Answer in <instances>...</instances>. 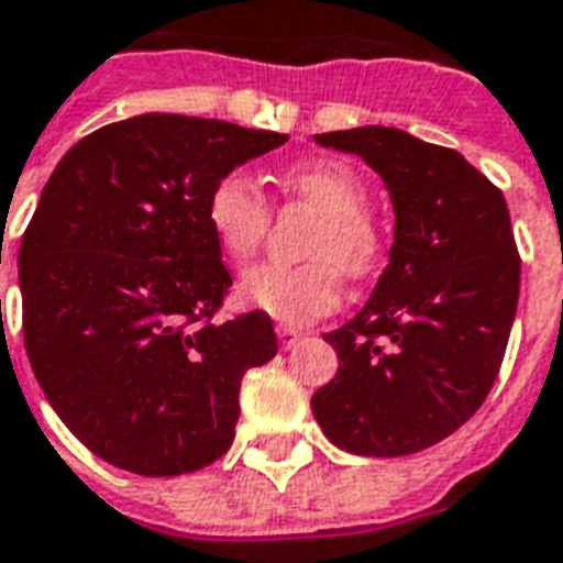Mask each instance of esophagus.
<instances>
[{"label": "esophagus", "instance_id": "esophagus-1", "mask_svg": "<svg viewBox=\"0 0 563 563\" xmlns=\"http://www.w3.org/2000/svg\"><path fill=\"white\" fill-rule=\"evenodd\" d=\"M276 332H278V341H282V346H285V350H290V346L297 344L299 338H302V332H299V329H290V327H278Z\"/></svg>", "mask_w": 563, "mask_h": 563}]
</instances>
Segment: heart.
<instances>
[{"label": "heart", "mask_w": 563, "mask_h": 563, "mask_svg": "<svg viewBox=\"0 0 563 563\" xmlns=\"http://www.w3.org/2000/svg\"><path fill=\"white\" fill-rule=\"evenodd\" d=\"M285 192L314 207L323 217L306 266L261 264L236 282V297L287 327H306L341 302V269L346 276H367L379 261L383 243L365 217L367 189L350 168L332 163H306L285 172ZM207 225L219 249L243 264L257 255L269 231V205L246 175H225L207 196Z\"/></svg>", "instance_id": "1"}]
</instances>
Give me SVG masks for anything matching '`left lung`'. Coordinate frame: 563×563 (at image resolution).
Here are the masks:
<instances>
[{"instance_id": "left-lung-1", "label": "left lung", "mask_w": 563, "mask_h": 563, "mask_svg": "<svg viewBox=\"0 0 563 563\" xmlns=\"http://www.w3.org/2000/svg\"><path fill=\"white\" fill-rule=\"evenodd\" d=\"M386 184L395 243L362 311L327 341L338 374L311 397L332 445L404 457L437 445L484 404L517 317L519 255L501 189L466 156L397 126L320 133Z\"/></svg>"}]
</instances>
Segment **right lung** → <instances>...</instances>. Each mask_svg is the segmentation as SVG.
<instances>
[{"mask_svg":"<svg viewBox=\"0 0 563 563\" xmlns=\"http://www.w3.org/2000/svg\"><path fill=\"white\" fill-rule=\"evenodd\" d=\"M285 142L147 112L76 142L46 180L16 255L25 353L49 407L106 463L186 475L234 442L240 379L278 341L264 311L210 320L231 273L207 196Z\"/></svg>","mask_w":563,"mask_h":563,"instance_id":"add662e5","label":"right lung"}]
</instances>
